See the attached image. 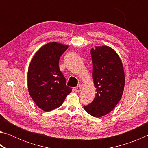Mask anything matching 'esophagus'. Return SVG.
I'll return each instance as SVG.
<instances>
[{
  "label": "esophagus",
  "mask_w": 148,
  "mask_h": 148,
  "mask_svg": "<svg viewBox=\"0 0 148 148\" xmlns=\"http://www.w3.org/2000/svg\"><path fill=\"white\" fill-rule=\"evenodd\" d=\"M81 89H82V86H78L75 87V91H76V92H79L80 91H81Z\"/></svg>",
  "instance_id": "1"
}]
</instances>
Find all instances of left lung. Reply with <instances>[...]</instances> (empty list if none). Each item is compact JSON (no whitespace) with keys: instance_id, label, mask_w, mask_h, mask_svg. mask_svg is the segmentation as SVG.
<instances>
[{"instance_id":"left-lung-1","label":"left lung","mask_w":148,"mask_h":148,"mask_svg":"<svg viewBox=\"0 0 148 148\" xmlns=\"http://www.w3.org/2000/svg\"><path fill=\"white\" fill-rule=\"evenodd\" d=\"M91 55L97 93L93 101L84 108L91 116L101 117L110 113L121 99L124 69L119 56L109 46H95L91 49Z\"/></svg>"}]
</instances>
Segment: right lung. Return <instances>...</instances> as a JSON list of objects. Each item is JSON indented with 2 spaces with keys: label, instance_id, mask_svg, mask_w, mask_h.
<instances>
[{
  "label": "right lung",
  "instance_id": "1",
  "mask_svg": "<svg viewBox=\"0 0 148 148\" xmlns=\"http://www.w3.org/2000/svg\"><path fill=\"white\" fill-rule=\"evenodd\" d=\"M68 45L50 42L40 48L30 63L27 84L30 96L37 106L45 112L61 106L72 88L60 71V57Z\"/></svg>",
  "mask_w": 148,
  "mask_h": 148
}]
</instances>
